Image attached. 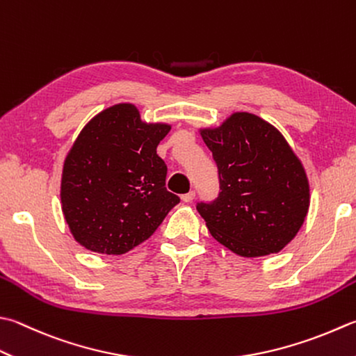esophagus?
<instances>
[{"instance_id":"1","label":"esophagus","mask_w":356,"mask_h":356,"mask_svg":"<svg viewBox=\"0 0 356 356\" xmlns=\"http://www.w3.org/2000/svg\"><path fill=\"white\" fill-rule=\"evenodd\" d=\"M181 198H183V201H184V203H191V201H192L193 198H195V191H191V192H187V193H184V195H183V197H181Z\"/></svg>"}]
</instances>
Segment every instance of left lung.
<instances>
[{
    "label": "left lung",
    "mask_w": 356,
    "mask_h": 356,
    "mask_svg": "<svg viewBox=\"0 0 356 356\" xmlns=\"http://www.w3.org/2000/svg\"><path fill=\"white\" fill-rule=\"evenodd\" d=\"M218 169L220 192L198 201L211 236L241 257L279 252L296 236L310 204L305 170L285 138L250 113L201 130Z\"/></svg>",
    "instance_id": "left-lung-1"
}]
</instances>
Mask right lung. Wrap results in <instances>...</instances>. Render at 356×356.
Here are the masks:
<instances>
[{"mask_svg":"<svg viewBox=\"0 0 356 356\" xmlns=\"http://www.w3.org/2000/svg\"><path fill=\"white\" fill-rule=\"evenodd\" d=\"M170 125L145 124L131 104H119L80 131L62 177V209L86 250L124 254L149 238L179 197L165 189L158 156Z\"/></svg>","mask_w":356,"mask_h":356,"instance_id":"obj_1","label":"right lung"}]
</instances>
